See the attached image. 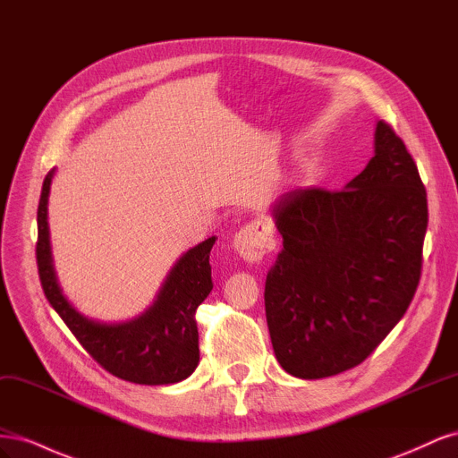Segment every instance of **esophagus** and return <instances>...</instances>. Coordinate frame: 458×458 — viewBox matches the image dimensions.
Masks as SVG:
<instances>
[{"mask_svg":"<svg viewBox=\"0 0 458 458\" xmlns=\"http://www.w3.org/2000/svg\"><path fill=\"white\" fill-rule=\"evenodd\" d=\"M234 250L250 263H258L275 248L273 227L266 219H254L234 234Z\"/></svg>","mask_w":458,"mask_h":458,"instance_id":"34e87169","label":"esophagus"}]
</instances>
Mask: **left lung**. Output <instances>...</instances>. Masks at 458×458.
Returning a JSON list of instances; mask_svg holds the SVG:
<instances>
[{
	"label": "left lung",
	"mask_w": 458,
	"mask_h": 458,
	"mask_svg": "<svg viewBox=\"0 0 458 458\" xmlns=\"http://www.w3.org/2000/svg\"><path fill=\"white\" fill-rule=\"evenodd\" d=\"M283 250L266 279V317L281 367L298 378L361 365L405 315L420 281L426 187L390 123L342 191H290L273 208Z\"/></svg>",
	"instance_id": "1"
}]
</instances>
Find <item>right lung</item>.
<instances>
[{
    "label": "right lung",
    "instance_id": "add662e5",
    "mask_svg": "<svg viewBox=\"0 0 458 458\" xmlns=\"http://www.w3.org/2000/svg\"><path fill=\"white\" fill-rule=\"evenodd\" d=\"M53 170L46 175L38 204L36 261L44 294L76 340L97 363L133 384L164 386L185 380L199 365L195 311L214 288L210 252L216 237L204 241L177 261L158 300L130 323L101 325L80 315L61 294L49 252L47 197Z\"/></svg>",
    "mask_w": 458,
    "mask_h": 458
}]
</instances>
